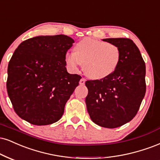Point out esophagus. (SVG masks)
Listing matches in <instances>:
<instances>
[{
  "label": "esophagus",
  "instance_id": "obj_1",
  "mask_svg": "<svg viewBox=\"0 0 160 160\" xmlns=\"http://www.w3.org/2000/svg\"><path fill=\"white\" fill-rule=\"evenodd\" d=\"M85 82H86V80L82 78H81V80H80V85H84V84H85Z\"/></svg>",
  "mask_w": 160,
  "mask_h": 160
}]
</instances>
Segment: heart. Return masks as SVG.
I'll list each match as a JSON object with an SVG mask.
<instances>
[{
  "instance_id": "heart-1",
  "label": "heart",
  "mask_w": 160,
  "mask_h": 160,
  "mask_svg": "<svg viewBox=\"0 0 160 160\" xmlns=\"http://www.w3.org/2000/svg\"><path fill=\"white\" fill-rule=\"evenodd\" d=\"M121 60V50L116 45L86 37L79 41L74 52L65 53V62L72 72H76L82 64L83 72L94 80L103 79L118 68Z\"/></svg>"
}]
</instances>
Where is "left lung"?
<instances>
[{
    "mask_svg": "<svg viewBox=\"0 0 160 160\" xmlns=\"http://www.w3.org/2000/svg\"><path fill=\"white\" fill-rule=\"evenodd\" d=\"M121 50V60L112 74L87 80V110L92 122L106 128H116L137 114L146 92L145 63L137 46L128 38H105Z\"/></svg>",
    "mask_w": 160,
    "mask_h": 160,
    "instance_id": "1",
    "label": "left lung"
}]
</instances>
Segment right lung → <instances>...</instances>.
<instances>
[{"label": "right lung", "instance_id": "obj_1", "mask_svg": "<svg viewBox=\"0 0 160 160\" xmlns=\"http://www.w3.org/2000/svg\"><path fill=\"white\" fill-rule=\"evenodd\" d=\"M74 41L65 35L24 41L9 62L7 89L20 118L34 125L57 122L81 76L71 74L65 56Z\"/></svg>", "mask_w": 160, "mask_h": 160}]
</instances>
